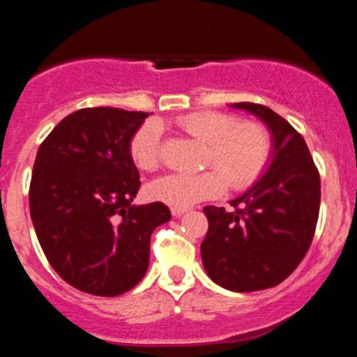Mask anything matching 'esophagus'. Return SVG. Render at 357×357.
Returning <instances> with one entry per match:
<instances>
[{
  "mask_svg": "<svg viewBox=\"0 0 357 357\" xmlns=\"http://www.w3.org/2000/svg\"><path fill=\"white\" fill-rule=\"evenodd\" d=\"M185 211L187 208H172V215H174V217H182Z\"/></svg>",
  "mask_w": 357,
  "mask_h": 357,
  "instance_id": "esophagus-1",
  "label": "esophagus"
}]
</instances>
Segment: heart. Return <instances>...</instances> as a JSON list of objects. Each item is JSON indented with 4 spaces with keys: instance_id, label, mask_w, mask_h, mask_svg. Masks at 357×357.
<instances>
[{
    "instance_id": "obj_1",
    "label": "heart",
    "mask_w": 357,
    "mask_h": 357,
    "mask_svg": "<svg viewBox=\"0 0 357 357\" xmlns=\"http://www.w3.org/2000/svg\"><path fill=\"white\" fill-rule=\"evenodd\" d=\"M177 125L206 146L203 165L213 170L197 175H165L147 185V196L174 208H187L218 197L227 183L243 190L262 175L271 156V137L257 123H239L224 112H190ZM130 156L144 172L156 170L163 160L161 126L147 121L130 140Z\"/></svg>"
}]
</instances>
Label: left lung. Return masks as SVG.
Returning a JSON list of instances; mask_svg holds the SVG:
<instances>
[{
  "instance_id": "left-lung-1",
  "label": "left lung",
  "mask_w": 357,
  "mask_h": 357,
  "mask_svg": "<svg viewBox=\"0 0 357 357\" xmlns=\"http://www.w3.org/2000/svg\"><path fill=\"white\" fill-rule=\"evenodd\" d=\"M259 118L273 139L267 168L232 211L206 206L201 259L211 281L225 290L259 291L283 283L305 257L319 215L321 182L309 147L273 109L231 104Z\"/></svg>"
}]
</instances>
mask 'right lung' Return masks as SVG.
<instances>
[{"instance_id":"obj_1","label":"right lung","mask_w":357,"mask_h":357,"mask_svg":"<svg viewBox=\"0 0 357 357\" xmlns=\"http://www.w3.org/2000/svg\"><path fill=\"white\" fill-rule=\"evenodd\" d=\"M147 112L79 109L43 140L29 187L38 241L55 273L84 294L116 297L149 267L151 234L172 218L163 203L133 204L140 187L130 140Z\"/></svg>"}]
</instances>
